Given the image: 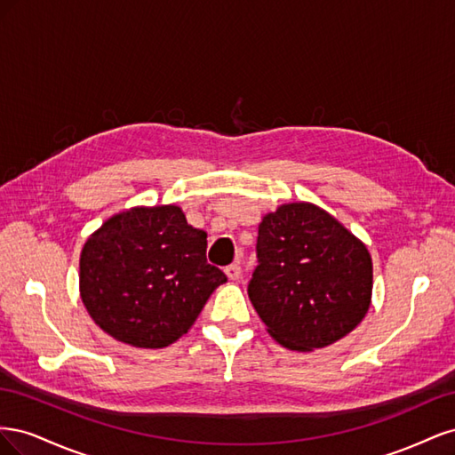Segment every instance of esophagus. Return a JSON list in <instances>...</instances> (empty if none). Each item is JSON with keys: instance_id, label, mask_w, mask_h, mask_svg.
Instances as JSON below:
<instances>
[{"instance_id": "1", "label": "esophagus", "mask_w": 455, "mask_h": 455, "mask_svg": "<svg viewBox=\"0 0 455 455\" xmlns=\"http://www.w3.org/2000/svg\"><path fill=\"white\" fill-rule=\"evenodd\" d=\"M224 271H226L229 281H237V279L241 277V266H239V264H231V266H228Z\"/></svg>"}]
</instances>
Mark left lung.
I'll return each instance as SVG.
<instances>
[{"instance_id": "left-lung-1", "label": "left lung", "mask_w": 455, "mask_h": 455, "mask_svg": "<svg viewBox=\"0 0 455 455\" xmlns=\"http://www.w3.org/2000/svg\"><path fill=\"white\" fill-rule=\"evenodd\" d=\"M256 258L249 298L281 346L321 349L364 319L371 296L368 249L319 206L291 203L264 216Z\"/></svg>"}]
</instances>
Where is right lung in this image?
I'll return each mask as SVG.
<instances>
[{
    "mask_svg": "<svg viewBox=\"0 0 455 455\" xmlns=\"http://www.w3.org/2000/svg\"><path fill=\"white\" fill-rule=\"evenodd\" d=\"M228 277L206 261V233L174 204L116 214L87 239L81 299L106 334L134 347H167L196 323Z\"/></svg>",
    "mask_w": 455,
    "mask_h": 455,
    "instance_id": "obj_1",
    "label": "right lung"
}]
</instances>
